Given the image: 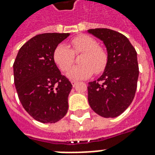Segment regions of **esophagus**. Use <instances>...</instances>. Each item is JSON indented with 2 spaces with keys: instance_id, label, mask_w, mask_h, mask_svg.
<instances>
[{
  "instance_id": "1",
  "label": "esophagus",
  "mask_w": 155,
  "mask_h": 155,
  "mask_svg": "<svg viewBox=\"0 0 155 155\" xmlns=\"http://www.w3.org/2000/svg\"><path fill=\"white\" fill-rule=\"evenodd\" d=\"M77 82H76V81H71V84L72 85H73V86H75V85H76V84H77Z\"/></svg>"
}]
</instances>
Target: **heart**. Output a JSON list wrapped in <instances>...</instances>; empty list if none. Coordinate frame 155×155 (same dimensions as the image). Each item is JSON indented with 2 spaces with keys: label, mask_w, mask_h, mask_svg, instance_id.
<instances>
[{
  "label": "heart",
  "mask_w": 155,
  "mask_h": 155,
  "mask_svg": "<svg viewBox=\"0 0 155 155\" xmlns=\"http://www.w3.org/2000/svg\"><path fill=\"white\" fill-rule=\"evenodd\" d=\"M71 48L60 43L53 52V60L62 71H67L74 61V53L83 52L81 66H74L66 72V76L72 81H81L99 74L104 71L107 63V55L104 49L98 47V42L88 35H79L71 42Z\"/></svg>",
  "instance_id": "1"
}]
</instances>
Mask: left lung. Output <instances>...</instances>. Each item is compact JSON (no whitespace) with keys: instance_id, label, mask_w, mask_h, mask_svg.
I'll return each instance as SVG.
<instances>
[{"instance_id":"left-lung-1","label":"left lung","mask_w":155,"mask_h":155,"mask_svg":"<svg viewBox=\"0 0 155 155\" xmlns=\"http://www.w3.org/2000/svg\"><path fill=\"white\" fill-rule=\"evenodd\" d=\"M104 42L107 63L97 81L89 82L88 101L95 113L106 118L117 117L130 106L137 87V53L123 34L109 28L87 31Z\"/></svg>"}]
</instances>
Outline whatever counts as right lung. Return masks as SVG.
<instances>
[{"label": "right lung", "mask_w": 155, "mask_h": 155, "mask_svg": "<svg viewBox=\"0 0 155 155\" xmlns=\"http://www.w3.org/2000/svg\"><path fill=\"white\" fill-rule=\"evenodd\" d=\"M70 34H38L20 48L14 62V81L25 111L42 123H55L68 111L71 83L53 60L54 50Z\"/></svg>", "instance_id": "add662e5"}]
</instances>
